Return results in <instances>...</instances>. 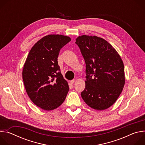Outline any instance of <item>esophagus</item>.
Returning a JSON list of instances; mask_svg holds the SVG:
<instances>
[{
  "instance_id": "1",
  "label": "esophagus",
  "mask_w": 145,
  "mask_h": 145,
  "mask_svg": "<svg viewBox=\"0 0 145 145\" xmlns=\"http://www.w3.org/2000/svg\"><path fill=\"white\" fill-rule=\"evenodd\" d=\"M75 81H76V80L73 79V80H71V81H70V82H71V84H73L74 83V82H75Z\"/></svg>"
}]
</instances>
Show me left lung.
<instances>
[{
    "label": "left lung",
    "instance_id": "obj_1",
    "mask_svg": "<svg viewBox=\"0 0 145 145\" xmlns=\"http://www.w3.org/2000/svg\"><path fill=\"white\" fill-rule=\"evenodd\" d=\"M78 46L86 64V88L81 96L93 109L104 110L116 101L125 84L123 61L107 40L97 36L78 37Z\"/></svg>",
    "mask_w": 145,
    "mask_h": 145
}]
</instances>
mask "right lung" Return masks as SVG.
<instances>
[{"label": "right lung", "instance_id": "obj_1", "mask_svg": "<svg viewBox=\"0 0 145 145\" xmlns=\"http://www.w3.org/2000/svg\"><path fill=\"white\" fill-rule=\"evenodd\" d=\"M71 40L69 37L50 34L34 44L26 59L22 78L26 92L37 106L50 111L60 106L69 91L58 64L61 49Z\"/></svg>", "mask_w": 145, "mask_h": 145}]
</instances>
